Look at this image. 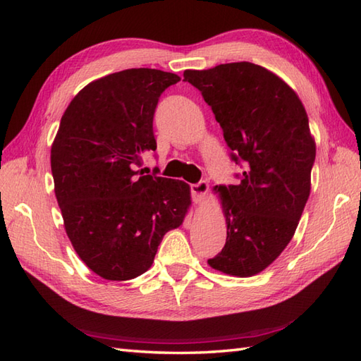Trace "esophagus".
I'll list each match as a JSON object with an SVG mask.
<instances>
[{
  "instance_id": "obj_1",
  "label": "esophagus",
  "mask_w": 361,
  "mask_h": 361,
  "mask_svg": "<svg viewBox=\"0 0 361 361\" xmlns=\"http://www.w3.org/2000/svg\"><path fill=\"white\" fill-rule=\"evenodd\" d=\"M208 189H209V186L206 181H200V183H197V185L190 186V192H192V198L197 204L203 203L206 194H208Z\"/></svg>"
}]
</instances>
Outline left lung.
<instances>
[{"mask_svg":"<svg viewBox=\"0 0 361 361\" xmlns=\"http://www.w3.org/2000/svg\"><path fill=\"white\" fill-rule=\"evenodd\" d=\"M224 130L240 181L216 186L226 243L208 264L250 278L264 271L293 237L310 195L317 145L301 99L279 75L250 62L186 70Z\"/></svg>","mask_w":361,"mask_h":361,"instance_id":"1","label":"left lung"}]
</instances>
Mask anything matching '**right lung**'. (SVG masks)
Wrapping results in <instances>:
<instances>
[{
    "instance_id": "add662e5",
    "label": "right lung",
    "mask_w": 361,
    "mask_h": 361,
    "mask_svg": "<svg viewBox=\"0 0 361 361\" xmlns=\"http://www.w3.org/2000/svg\"><path fill=\"white\" fill-rule=\"evenodd\" d=\"M173 73L132 68L93 80L65 110L51 145L54 192L66 234L91 271L128 281L149 270L190 208L181 180L144 175L157 149L153 114Z\"/></svg>"
}]
</instances>
